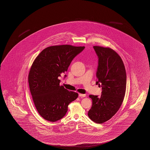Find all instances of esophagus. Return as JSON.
Instances as JSON below:
<instances>
[{
	"label": "esophagus",
	"instance_id": "34e87169",
	"mask_svg": "<svg viewBox=\"0 0 150 150\" xmlns=\"http://www.w3.org/2000/svg\"><path fill=\"white\" fill-rule=\"evenodd\" d=\"M79 97H85L86 95V94H79Z\"/></svg>",
	"mask_w": 150,
	"mask_h": 150
}]
</instances>
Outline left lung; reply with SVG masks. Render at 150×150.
<instances>
[{
	"label": "left lung",
	"instance_id": "obj_1",
	"mask_svg": "<svg viewBox=\"0 0 150 150\" xmlns=\"http://www.w3.org/2000/svg\"><path fill=\"white\" fill-rule=\"evenodd\" d=\"M98 57L96 83L102 88L101 95H89L92 106L88 115L91 120L102 124L119 110L126 88V73L120 56L109 48L94 46Z\"/></svg>",
	"mask_w": 150,
	"mask_h": 150
}]
</instances>
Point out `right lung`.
<instances>
[{"instance_id": "right-lung-1", "label": "right lung", "mask_w": 150, "mask_h": 150, "mask_svg": "<svg viewBox=\"0 0 150 150\" xmlns=\"http://www.w3.org/2000/svg\"><path fill=\"white\" fill-rule=\"evenodd\" d=\"M84 48L70 45L51 46L41 51L34 61L28 77L30 90L38 112L46 120L61 119L70 103L77 98V93L59 86V77Z\"/></svg>"}]
</instances>
